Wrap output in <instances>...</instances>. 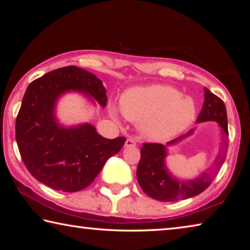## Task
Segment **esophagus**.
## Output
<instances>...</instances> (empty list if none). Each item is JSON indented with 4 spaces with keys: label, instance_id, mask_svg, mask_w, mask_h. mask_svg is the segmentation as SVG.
<instances>
[{
    "label": "esophagus",
    "instance_id": "obj_1",
    "mask_svg": "<svg viewBox=\"0 0 250 250\" xmlns=\"http://www.w3.org/2000/svg\"><path fill=\"white\" fill-rule=\"evenodd\" d=\"M125 146H137V141H135L134 139L129 138V139H126Z\"/></svg>",
    "mask_w": 250,
    "mask_h": 250
}]
</instances>
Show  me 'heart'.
I'll use <instances>...</instances> for the list:
<instances>
[{
    "label": "heart",
    "mask_w": 250,
    "mask_h": 250,
    "mask_svg": "<svg viewBox=\"0 0 250 250\" xmlns=\"http://www.w3.org/2000/svg\"><path fill=\"white\" fill-rule=\"evenodd\" d=\"M120 109L128 120L140 122L142 133L153 140L174 137L195 117V104L191 98L162 84L128 90L122 97Z\"/></svg>",
    "instance_id": "heart-1"
}]
</instances>
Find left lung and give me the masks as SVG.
<instances>
[{
  "instance_id": "obj_1",
  "label": "left lung",
  "mask_w": 250,
  "mask_h": 250,
  "mask_svg": "<svg viewBox=\"0 0 250 250\" xmlns=\"http://www.w3.org/2000/svg\"><path fill=\"white\" fill-rule=\"evenodd\" d=\"M205 101L203 104L201 112L198 113L197 122L203 121H216L221 125L224 134L228 135V125H227V113L224 101L205 89L204 92ZM193 130L186 134H191ZM185 135H180L167 145H172L176 141H180ZM227 149L223 150V153L218 155L216 159V168H214L213 173H203L201 176L192 181H180L175 177H172L167 172L164 159L167 155L166 146L161 143H143L141 147V158L138 164L137 179L140 188L143 189L146 195L161 202H175L180 200L196 196L208 188L213 182L215 175L223 166L226 159Z\"/></svg>"
}]
</instances>
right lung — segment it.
I'll return each instance as SVG.
<instances>
[{
  "label": "right lung",
  "instance_id": "1",
  "mask_svg": "<svg viewBox=\"0 0 250 250\" xmlns=\"http://www.w3.org/2000/svg\"><path fill=\"white\" fill-rule=\"evenodd\" d=\"M78 90L105 107L103 82L89 71L67 66L28 84L16 117L15 135L21 158L37 181L53 189L78 192L89 186L105 161L117 154L125 137L105 139L91 125L66 129L54 117L58 97Z\"/></svg>",
  "mask_w": 250,
  "mask_h": 250
}]
</instances>
